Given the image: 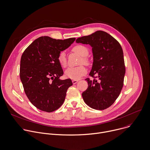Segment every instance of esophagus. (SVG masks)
I'll use <instances>...</instances> for the list:
<instances>
[{
    "instance_id": "obj_1",
    "label": "esophagus",
    "mask_w": 150,
    "mask_h": 150,
    "mask_svg": "<svg viewBox=\"0 0 150 150\" xmlns=\"http://www.w3.org/2000/svg\"><path fill=\"white\" fill-rule=\"evenodd\" d=\"M78 82V80H77V79H73V80H72V83H73L74 84Z\"/></svg>"
}]
</instances>
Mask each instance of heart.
I'll return each instance as SVG.
<instances>
[{"instance_id":"obj_1","label":"heart","mask_w":150,"mask_h":150,"mask_svg":"<svg viewBox=\"0 0 150 150\" xmlns=\"http://www.w3.org/2000/svg\"><path fill=\"white\" fill-rule=\"evenodd\" d=\"M72 51L81 56V59L79 61V64H83L86 65L89 64V60L86 57L89 54V50L84 45H77L72 48ZM58 61L59 65L62 68H65L67 66V58L65 52L61 51L58 56ZM87 72L86 68L83 65H80L75 68H68L65 72L66 77L72 79H78L83 75H86Z\"/></svg>"}]
</instances>
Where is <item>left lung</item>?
<instances>
[{"mask_svg": "<svg viewBox=\"0 0 150 150\" xmlns=\"http://www.w3.org/2000/svg\"><path fill=\"white\" fill-rule=\"evenodd\" d=\"M76 42L92 47L93 62L89 75L93 79H85L88 86L82 93L83 101L93 109H107L114 103L124 85L125 67L122 47L102 30L79 38Z\"/></svg>", "mask_w": 150, "mask_h": 150, "instance_id": "8db88e82", "label": "left lung"}]
</instances>
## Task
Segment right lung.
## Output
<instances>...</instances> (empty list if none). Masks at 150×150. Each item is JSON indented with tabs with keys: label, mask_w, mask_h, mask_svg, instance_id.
Instances as JSON below:
<instances>
[{
	"label": "right lung",
	"mask_w": 150,
	"mask_h": 150,
	"mask_svg": "<svg viewBox=\"0 0 150 150\" xmlns=\"http://www.w3.org/2000/svg\"><path fill=\"white\" fill-rule=\"evenodd\" d=\"M75 40V38L61 40L41 36L21 57L20 78L25 92L30 103L41 111L51 112L58 109L65 101L68 88L72 85L71 79H59L64 72L58 56Z\"/></svg>",
	"instance_id": "obj_1"
}]
</instances>
